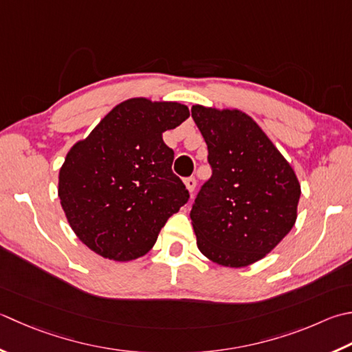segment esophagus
Segmentation results:
<instances>
[{
	"mask_svg": "<svg viewBox=\"0 0 352 352\" xmlns=\"http://www.w3.org/2000/svg\"><path fill=\"white\" fill-rule=\"evenodd\" d=\"M184 184H186V188L189 189V192L190 194H194V190H195V186H197V180H195V177H188L184 180Z\"/></svg>",
	"mask_w": 352,
	"mask_h": 352,
	"instance_id": "esophagus-1",
	"label": "esophagus"
}]
</instances>
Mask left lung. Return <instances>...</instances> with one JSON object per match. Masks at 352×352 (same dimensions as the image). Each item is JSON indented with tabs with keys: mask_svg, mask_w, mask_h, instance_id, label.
Segmentation results:
<instances>
[{
	"mask_svg": "<svg viewBox=\"0 0 352 352\" xmlns=\"http://www.w3.org/2000/svg\"><path fill=\"white\" fill-rule=\"evenodd\" d=\"M192 119L208 144L212 168L190 210L198 249L219 265L256 263L296 223L298 178L247 114L195 105Z\"/></svg>",
	"mask_w": 352,
	"mask_h": 352,
	"instance_id": "obj_1",
	"label": "left lung"
}]
</instances>
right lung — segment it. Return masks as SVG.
I'll list each match as a JSON object with an SVG mask.
<instances>
[{"label": "right lung", "mask_w": 352, "mask_h": 352, "mask_svg": "<svg viewBox=\"0 0 352 352\" xmlns=\"http://www.w3.org/2000/svg\"><path fill=\"white\" fill-rule=\"evenodd\" d=\"M188 117L182 103L129 99L70 149L58 194L88 249L114 261L140 258L189 201V190L172 172L174 151L162 137Z\"/></svg>", "instance_id": "right-lung-1"}]
</instances>
